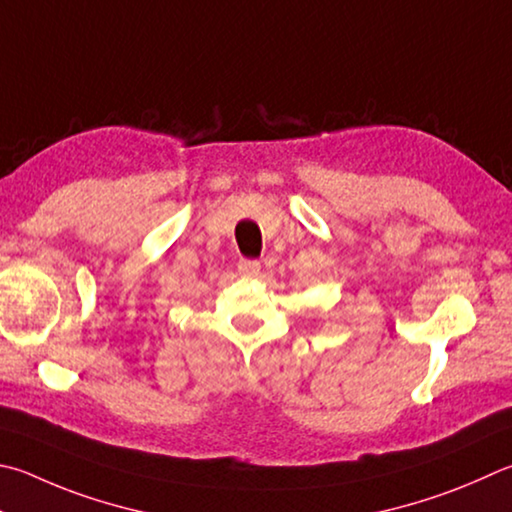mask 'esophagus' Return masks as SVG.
Listing matches in <instances>:
<instances>
[{
    "label": "esophagus",
    "instance_id": "1",
    "mask_svg": "<svg viewBox=\"0 0 512 512\" xmlns=\"http://www.w3.org/2000/svg\"><path fill=\"white\" fill-rule=\"evenodd\" d=\"M237 271L244 275H257L259 271H262V264H259L257 259H239Z\"/></svg>",
    "mask_w": 512,
    "mask_h": 512
}]
</instances>
